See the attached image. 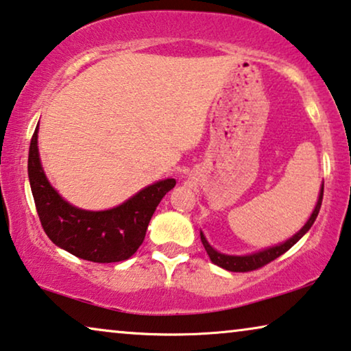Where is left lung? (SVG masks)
I'll return each instance as SVG.
<instances>
[{"instance_id":"1","label":"left lung","mask_w":351,"mask_h":351,"mask_svg":"<svg viewBox=\"0 0 351 351\" xmlns=\"http://www.w3.org/2000/svg\"><path fill=\"white\" fill-rule=\"evenodd\" d=\"M323 188H324V184L322 185V190H319V196H318L317 206H315V209L312 212L311 218H308L306 225L302 226V230L299 231V232H296V234H294L291 239H288L287 242L280 243V245L266 248V250H263V252L252 253V255L232 256V255H225V253L217 252L215 248L210 247V243L206 241L204 234H202V232H201V242H202V245H204V248H206L207 255H209V258H210L213 264H217V266H220V267L226 269V271H231V272H250V271H256V269H260L263 266H266V264H269L271 261L277 260L278 256L283 255V253H285V252H288L289 248H291L294 243H296L299 239H301L312 228L313 221L317 220V217H318L319 207H322Z\"/></svg>"}]
</instances>
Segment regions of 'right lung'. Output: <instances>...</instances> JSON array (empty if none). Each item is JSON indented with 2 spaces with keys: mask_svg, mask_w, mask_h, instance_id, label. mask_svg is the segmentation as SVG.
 <instances>
[{
  "mask_svg": "<svg viewBox=\"0 0 351 351\" xmlns=\"http://www.w3.org/2000/svg\"><path fill=\"white\" fill-rule=\"evenodd\" d=\"M28 177L45 234L55 245L93 263H117L133 256L144 242L156 206L176 185L174 179L160 180L109 210L77 209L58 195L44 174L38 150V126L29 142Z\"/></svg>",
  "mask_w": 351,
  "mask_h": 351,
  "instance_id": "1",
  "label": "right lung"
}]
</instances>
